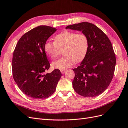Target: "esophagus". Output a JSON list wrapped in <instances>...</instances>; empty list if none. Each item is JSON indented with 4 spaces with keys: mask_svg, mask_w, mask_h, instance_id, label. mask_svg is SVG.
Wrapping results in <instances>:
<instances>
[{
    "mask_svg": "<svg viewBox=\"0 0 128 128\" xmlns=\"http://www.w3.org/2000/svg\"><path fill=\"white\" fill-rule=\"evenodd\" d=\"M66 71V70H61V72L62 73V74H64V72H65Z\"/></svg>",
    "mask_w": 128,
    "mask_h": 128,
    "instance_id": "34e87169",
    "label": "esophagus"
}]
</instances>
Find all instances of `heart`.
Wrapping results in <instances>:
<instances>
[{"label":"heart","mask_w":128,"mask_h":128,"mask_svg":"<svg viewBox=\"0 0 128 128\" xmlns=\"http://www.w3.org/2000/svg\"><path fill=\"white\" fill-rule=\"evenodd\" d=\"M88 48L86 34L64 30L55 37L54 42L48 40L44 45V51L51 59L57 58L64 50V57L54 61L52 67L60 70H66L75 62H80L86 57Z\"/></svg>","instance_id":"1"}]
</instances>
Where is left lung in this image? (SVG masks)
<instances>
[{
  "mask_svg": "<svg viewBox=\"0 0 128 128\" xmlns=\"http://www.w3.org/2000/svg\"><path fill=\"white\" fill-rule=\"evenodd\" d=\"M66 29L86 34L88 48L86 57L77 68L72 86L75 92L85 97H94L109 86L113 77L116 58L109 38L98 27L87 22L68 26Z\"/></svg>",
  "mask_w": 128,
  "mask_h": 128,
  "instance_id": "8db88e82",
  "label": "left lung"
}]
</instances>
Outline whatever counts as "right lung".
Masks as SVG:
<instances>
[{"instance_id": "1", "label": "right lung", "mask_w": 128, "mask_h": 128, "mask_svg": "<svg viewBox=\"0 0 128 128\" xmlns=\"http://www.w3.org/2000/svg\"><path fill=\"white\" fill-rule=\"evenodd\" d=\"M56 28L40 26L23 35L15 47L12 60L15 82L22 92L35 99L48 98L55 92L62 76L59 69L45 73L50 64L44 51L45 42Z\"/></svg>"}]
</instances>
